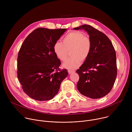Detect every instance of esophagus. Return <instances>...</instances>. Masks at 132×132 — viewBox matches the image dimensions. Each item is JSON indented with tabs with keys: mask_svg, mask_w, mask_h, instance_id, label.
I'll list each match as a JSON object with an SVG mask.
<instances>
[{
	"mask_svg": "<svg viewBox=\"0 0 132 132\" xmlns=\"http://www.w3.org/2000/svg\"><path fill=\"white\" fill-rule=\"evenodd\" d=\"M68 71L69 74H71V73H72L75 72V71H73V70H68Z\"/></svg>",
	"mask_w": 132,
	"mask_h": 132,
	"instance_id": "esophagus-1",
	"label": "esophagus"
}]
</instances>
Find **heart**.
<instances>
[{"mask_svg":"<svg viewBox=\"0 0 132 132\" xmlns=\"http://www.w3.org/2000/svg\"><path fill=\"white\" fill-rule=\"evenodd\" d=\"M92 44L88 37L79 32H72L66 35L63 39V43L56 41L53 45V51L56 56L64 61L70 50V58L63 63L66 69L73 70L78 68L82 61L86 60L91 52Z\"/></svg>","mask_w":132,"mask_h":132,"instance_id":"heart-1","label":"heart"}]
</instances>
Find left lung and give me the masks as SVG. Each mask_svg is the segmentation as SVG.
<instances>
[{
  "label": "left lung",
  "instance_id": "8db88e82",
  "mask_svg": "<svg viewBox=\"0 0 132 132\" xmlns=\"http://www.w3.org/2000/svg\"><path fill=\"white\" fill-rule=\"evenodd\" d=\"M73 29L86 31L92 44L89 57L76 71L79 76L77 89L91 99L103 97L111 90L117 76L114 48L104 33L91 26L84 24Z\"/></svg>",
  "mask_w": 132,
  "mask_h": 132
}]
</instances>
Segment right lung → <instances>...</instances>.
Listing matches in <instances>:
<instances>
[{
    "label": "right lung",
    "mask_w": 132,
    "mask_h": 132,
    "mask_svg": "<svg viewBox=\"0 0 132 132\" xmlns=\"http://www.w3.org/2000/svg\"><path fill=\"white\" fill-rule=\"evenodd\" d=\"M66 30L39 28L23 42L18 56V78L24 92L32 99H52L68 76L67 69L60 70L61 63L53 51L54 43Z\"/></svg>",
    "instance_id": "1"
}]
</instances>
